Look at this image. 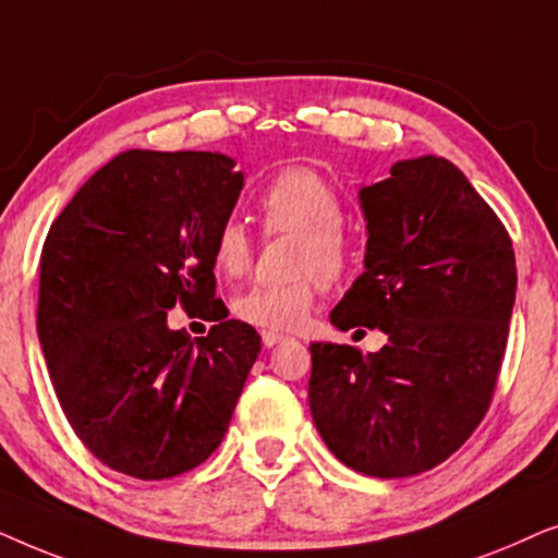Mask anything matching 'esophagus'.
Masks as SVG:
<instances>
[{
    "mask_svg": "<svg viewBox=\"0 0 558 558\" xmlns=\"http://www.w3.org/2000/svg\"><path fill=\"white\" fill-rule=\"evenodd\" d=\"M262 340H264V345H266V348H274V345H277V342L284 340V335L271 332V330H264V332H262Z\"/></svg>",
    "mask_w": 558,
    "mask_h": 558,
    "instance_id": "esophagus-1",
    "label": "esophagus"
}]
</instances>
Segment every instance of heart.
Wrapping results in <instances>:
<instances>
[{
    "mask_svg": "<svg viewBox=\"0 0 558 558\" xmlns=\"http://www.w3.org/2000/svg\"><path fill=\"white\" fill-rule=\"evenodd\" d=\"M266 231L296 233L294 274L287 284H254L233 300V315L262 330H296L310 317L319 279L340 281L353 266V241L342 218L345 205L325 174L312 167H284L266 182L256 201ZM213 266L226 277H241L254 258V243L235 218L213 233Z\"/></svg>",
    "mask_w": 558,
    "mask_h": 558,
    "instance_id": "heart-1",
    "label": "heart"
}]
</instances>
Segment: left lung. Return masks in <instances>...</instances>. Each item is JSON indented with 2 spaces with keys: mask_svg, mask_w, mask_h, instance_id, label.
Segmentation results:
<instances>
[{
  "mask_svg": "<svg viewBox=\"0 0 558 558\" xmlns=\"http://www.w3.org/2000/svg\"><path fill=\"white\" fill-rule=\"evenodd\" d=\"M365 271L330 323L386 345L312 342L310 411L327 449L371 477H411L464 445L490 407L515 302L506 226L445 157L401 159L357 193Z\"/></svg>",
  "mask_w": 558,
  "mask_h": 558,
  "instance_id": "8db88e82",
  "label": "left lung"
}]
</instances>
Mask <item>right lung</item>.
Returning <instances> with one entry per match:
<instances>
[{"instance_id": "obj_1", "label": "right lung", "mask_w": 558, "mask_h": 558, "mask_svg": "<svg viewBox=\"0 0 558 558\" xmlns=\"http://www.w3.org/2000/svg\"><path fill=\"white\" fill-rule=\"evenodd\" d=\"M220 151L129 149L52 223L37 338L78 439L111 470L167 480L216 452L262 338L216 300L210 243L243 190ZM182 303L216 322L193 341L166 325Z\"/></svg>"}]
</instances>
